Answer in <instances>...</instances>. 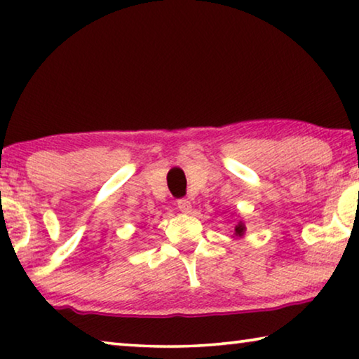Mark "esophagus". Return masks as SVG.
Segmentation results:
<instances>
[{"instance_id":"1","label":"esophagus","mask_w":359,"mask_h":359,"mask_svg":"<svg viewBox=\"0 0 359 359\" xmlns=\"http://www.w3.org/2000/svg\"><path fill=\"white\" fill-rule=\"evenodd\" d=\"M177 209L180 212H184V214H188V212H191V203L188 201V199H179Z\"/></svg>"}]
</instances>
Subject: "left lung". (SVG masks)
Listing matches in <instances>:
<instances>
[{
    "label": "left lung",
    "mask_w": 359,
    "mask_h": 359,
    "mask_svg": "<svg viewBox=\"0 0 359 359\" xmlns=\"http://www.w3.org/2000/svg\"><path fill=\"white\" fill-rule=\"evenodd\" d=\"M245 233V224L242 223V222H238V224H236L234 226V234L236 236H242Z\"/></svg>",
    "instance_id": "1"
}]
</instances>
